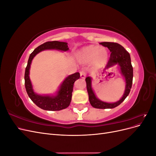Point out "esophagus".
I'll use <instances>...</instances> for the list:
<instances>
[{
  "mask_svg": "<svg viewBox=\"0 0 156 156\" xmlns=\"http://www.w3.org/2000/svg\"><path fill=\"white\" fill-rule=\"evenodd\" d=\"M80 75H81V77L82 78V79H84L85 78V77H86V75H87V73H86V72L85 71H81V72H80Z\"/></svg>",
  "mask_w": 156,
  "mask_h": 156,
  "instance_id": "esophagus-1",
  "label": "esophagus"
}]
</instances>
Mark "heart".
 I'll return each mask as SVG.
<instances>
[{
	"label": "heart",
	"mask_w": 156,
	"mask_h": 156,
	"mask_svg": "<svg viewBox=\"0 0 156 156\" xmlns=\"http://www.w3.org/2000/svg\"><path fill=\"white\" fill-rule=\"evenodd\" d=\"M76 55L80 62L87 64L91 62L94 66L100 68L107 62L108 51L103 47L90 45L79 50Z\"/></svg>",
	"instance_id": "heart-1"
}]
</instances>
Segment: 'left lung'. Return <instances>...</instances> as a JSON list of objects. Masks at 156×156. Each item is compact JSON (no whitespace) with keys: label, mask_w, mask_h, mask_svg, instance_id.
I'll use <instances>...</instances> for the list:
<instances>
[{"label":"left lung","mask_w":156,"mask_h":156,"mask_svg":"<svg viewBox=\"0 0 156 156\" xmlns=\"http://www.w3.org/2000/svg\"><path fill=\"white\" fill-rule=\"evenodd\" d=\"M106 47L111 52L110 58L105 66V69H109L116 64L119 66L120 72L125 78L126 88L123 96L120 100L115 103L103 101L96 97L92 87V78L87 77L85 79L87 88L88 94L89 101L91 105L96 108H112L119 106L129 95L133 83V72L132 67L130 55L121 45L114 42H101L100 43Z\"/></svg>","instance_id":"obj_1"}]
</instances>
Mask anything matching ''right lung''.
<instances>
[{"label": "right lung", "mask_w": 156, "mask_h": 156, "mask_svg": "<svg viewBox=\"0 0 156 156\" xmlns=\"http://www.w3.org/2000/svg\"><path fill=\"white\" fill-rule=\"evenodd\" d=\"M47 49H56L58 51H68L66 42L52 41H48L36 48L30 55L25 73V85L28 96L35 104L46 111H60L67 108L72 100L73 84L80 77L79 72H76L68 76L61 84L58 92L55 96L40 95L34 92L29 77L30 68L32 59L40 52Z\"/></svg>", "instance_id": "obj_1"}]
</instances>
